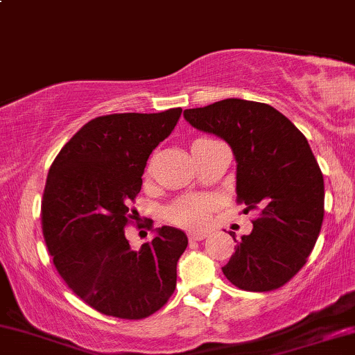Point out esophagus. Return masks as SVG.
<instances>
[{"label":"esophagus","mask_w":355,"mask_h":355,"mask_svg":"<svg viewBox=\"0 0 355 355\" xmlns=\"http://www.w3.org/2000/svg\"><path fill=\"white\" fill-rule=\"evenodd\" d=\"M207 237L205 232H199V234H189V242H199V240H204Z\"/></svg>","instance_id":"34e87169"}]
</instances>
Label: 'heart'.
Segmentation results:
<instances>
[{"label": "heart", "instance_id": "obj_1", "mask_svg": "<svg viewBox=\"0 0 355 355\" xmlns=\"http://www.w3.org/2000/svg\"><path fill=\"white\" fill-rule=\"evenodd\" d=\"M216 207L217 200L212 196H184L166 209V217L182 229L202 230L211 220V214Z\"/></svg>", "mask_w": 355, "mask_h": 355}]
</instances>
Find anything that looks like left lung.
I'll return each mask as SVG.
<instances>
[{
	"label": "left lung",
	"instance_id": "1",
	"mask_svg": "<svg viewBox=\"0 0 355 355\" xmlns=\"http://www.w3.org/2000/svg\"><path fill=\"white\" fill-rule=\"evenodd\" d=\"M184 118L229 143L237 161V202L243 212L258 211L253 230L222 271L245 291L282 288L304 266L324 218V179L308 139L283 113L250 100L189 108Z\"/></svg>",
	"mask_w": 355,
	"mask_h": 355
}]
</instances>
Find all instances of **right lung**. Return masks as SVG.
<instances>
[{"label": "right lung", "mask_w": 355, "mask_h": 355, "mask_svg": "<svg viewBox=\"0 0 355 355\" xmlns=\"http://www.w3.org/2000/svg\"><path fill=\"white\" fill-rule=\"evenodd\" d=\"M181 112L94 118L65 143L47 174L41 207L47 250L67 286L107 316L148 318L176 290L184 232L163 225L137 252L125 227L138 217L131 202L148 157Z\"/></svg>", "instance_id": "add662e5"}]
</instances>
